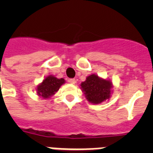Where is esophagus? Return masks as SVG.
Segmentation results:
<instances>
[{
    "mask_svg": "<svg viewBox=\"0 0 153 153\" xmlns=\"http://www.w3.org/2000/svg\"><path fill=\"white\" fill-rule=\"evenodd\" d=\"M69 83H71V84H75L76 83V79H69Z\"/></svg>",
    "mask_w": 153,
    "mask_h": 153,
    "instance_id": "1",
    "label": "esophagus"
}]
</instances>
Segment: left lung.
I'll list each match as a JSON object with an SVG mask.
<instances>
[{
    "label": "left lung",
    "instance_id": "8db88e82",
    "mask_svg": "<svg viewBox=\"0 0 153 153\" xmlns=\"http://www.w3.org/2000/svg\"><path fill=\"white\" fill-rule=\"evenodd\" d=\"M80 86L86 100L91 103L98 104L109 98L113 85L111 81L92 74L86 77Z\"/></svg>",
    "mask_w": 153,
    "mask_h": 153
}]
</instances>
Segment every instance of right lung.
I'll list each match as a JSON object with an SVG mask.
<instances>
[{
    "label": "right lung",
    "instance_id": "1",
    "mask_svg": "<svg viewBox=\"0 0 153 153\" xmlns=\"http://www.w3.org/2000/svg\"><path fill=\"white\" fill-rule=\"evenodd\" d=\"M65 83L64 79H57L52 75H50L43 80L36 87V93L40 97L44 99L50 98L59 90L61 85Z\"/></svg>",
    "mask_w": 153,
    "mask_h": 153
}]
</instances>
